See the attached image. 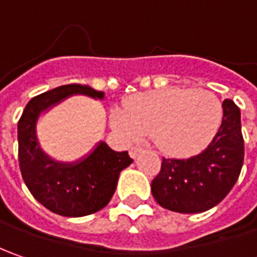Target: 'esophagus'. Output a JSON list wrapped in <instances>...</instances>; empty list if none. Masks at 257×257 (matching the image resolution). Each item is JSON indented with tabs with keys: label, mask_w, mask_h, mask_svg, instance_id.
Masks as SVG:
<instances>
[{
	"label": "esophagus",
	"mask_w": 257,
	"mask_h": 257,
	"mask_svg": "<svg viewBox=\"0 0 257 257\" xmlns=\"http://www.w3.org/2000/svg\"><path fill=\"white\" fill-rule=\"evenodd\" d=\"M143 152H144V149L142 147V146H133V147L130 149V156H132L133 159H137V157L143 153Z\"/></svg>",
	"instance_id": "1"
}]
</instances>
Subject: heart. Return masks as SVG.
Instances as JSON below:
<instances>
[{
    "mask_svg": "<svg viewBox=\"0 0 257 257\" xmlns=\"http://www.w3.org/2000/svg\"><path fill=\"white\" fill-rule=\"evenodd\" d=\"M222 115V103L210 91L166 88L133 97L113 121L130 139L153 136L164 152L187 154L209 144Z\"/></svg>",
    "mask_w": 257,
    "mask_h": 257,
    "instance_id": "heart-1",
    "label": "heart"
}]
</instances>
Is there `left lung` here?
I'll return each instance as SVG.
<instances>
[{
  "label": "left lung",
  "instance_id": "left-lung-1",
  "mask_svg": "<svg viewBox=\"0 0 257 257\" xmlns=\"http://www.w3.org/2000/svg\"><path fill=\"white\" fill-rule=\"evenodd\" d=\"M222 124L210 144L192 157H163L152 182L156 202L177 213H202L214 207L237 182L244 159L240 110L232 100L222 104Z\"/></svg>",
  "mask_w": 257,
  "mask_h": 257
}]
</instances>
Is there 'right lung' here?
<instances>
[{"label":"right lung","instance_id":"right-lung-1","mask_svg":"<svg viewBox=\"0 0 257 257\" xmlns=\"http://www.w3.org/2000/svg\"><path fill=\"white\" fill-rule=\"evenodd\" d=\"M71 94L104 97L91 87L67 84L31 98L18 121V162L28 190L44 207L67 217H81L108 204L120 172L133 159L127 152H114L103 142L88 157L73 164L54 162L41 152L35 136L38 115Z\"/></svg>","mask_w":257,"mask_h":257}]
</instances>
